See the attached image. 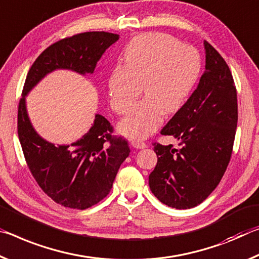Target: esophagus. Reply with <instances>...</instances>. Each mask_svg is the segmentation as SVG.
Instances as JSON below:
<instances>
[{"label":"esophagus","mask_w":259,"mask_h":259,"mask_svg":"<svg viewBox=\"0 0 259 259\" xmlns=\"http://www.w3.org/2000/svg\"><path fill=\"white\" fill-rule=\"evenodd\" d=\"M131 145H132V147L137 148V149H145V148H147V143L140 141V140H132Z\"/></svg>","instance_id":"34e87169"}]
</instances>
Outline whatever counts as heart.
<instances>
[{"label": "heart", "mask_w": 259, "mask_h": 259, "mask_svg": "<svg viewBox=\"0 0 259 259\" xmlns=\"http://www.w3.org/2000/svg\"><path fill=\"white\" fill-rule=\"evenodd\" d=\"M125 65H117L108 80L110 104L125 114L143 90L146 97L120 122L128 138L143 139L157 131L165 111L182 108L197 82L202 69L196 48L180 44L164 33L135 36L124 52Z\"/></svg>", "instance_id": "obj_1"}]
</instances>
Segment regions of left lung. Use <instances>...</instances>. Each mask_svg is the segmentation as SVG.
<instances>
[{
	"mask_svg": "<svg viewBox=\"0 0 259 259\" xmlns=\"http://www.w3.org/2000/svg\"><path fill=\"white\" fill-rule=\"evenodd\" d=\"M205 71L187 102L160 131L180 149L155 142L158 160L149 176L152 194L165 205L190 209L219 185L231 160L237 125L236 88L230 67L204 41Z\"/></svg>",
	"mask_w": 259,
	"mask_h": 259,
	"instance_id": "1",
	"label": "left lung"
}]
</instances>
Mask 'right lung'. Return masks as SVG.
<instances>
[{
	"label": "right lung",
	"instance_id": "add662e5",
	"mask_svg": "<svg viewBox=\"0 0 259 259\" xmlns=\"http://www.w3.org/2000/svg\"><path fill=\"white\" fill-rule=\"evenodd\" d=\"M118 39V34L109 32H84L55 42L35 59L24 83L17 130L25 160L40 188L70 209H88L107 196L121 163L128 157V142L112 135L111 124L96 114L91 130L77 142L55 146L33 128L25 96L54 70L93 73L102 55Z\"/></svg>",
	"mask_w": 259,
	"mask_h": 259
}]
</instances>
